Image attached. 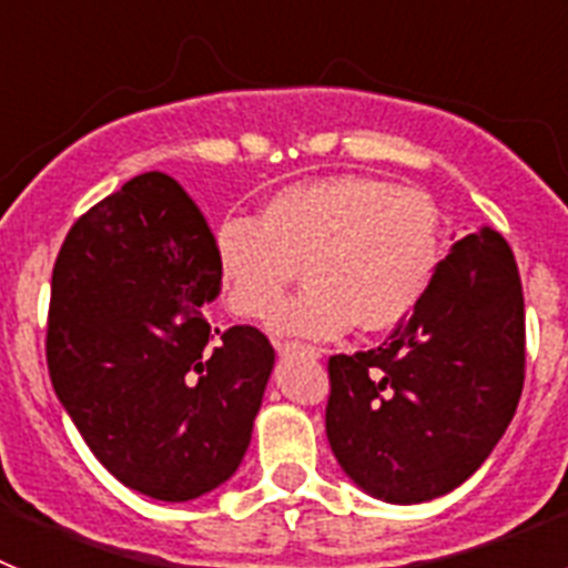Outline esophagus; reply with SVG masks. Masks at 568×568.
<instances>
[{"instance_id":"esophagus-1","label":"esophagus","mask_w":568,"mask_h":568,"mask_svg":"<svg viewBox=\"0 0 568 568\" xmlns=\"http://www.w3.org/2000/svg\"><path fill=\"white\" fill-rule=\"evenodd\" d=\"M278 355H310V358H318L321 349L318 346H310V344H298V341H278L275 344Z\"/></svg>"}]
</instances>
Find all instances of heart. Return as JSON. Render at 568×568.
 Listing matches in <instances>:
<instances>
[{"instance_id": "1", "label": "heart", "mask_w": 568, "mask_h": 568, "mask_svg": "<svg viewBox=\"0 0 568 568\" xmlns=\"http://www.w3.org/2000/svg\"><path fill=\"white\" fill-rule=\"evenodd\" d=\"M213 255L224 304L241 318L273 315L301 266L308 287L275 314V333L333 338L353 321L361 333H384L433 284L440 222L418 190L327 175L275 190L255 219H227Z\"/></svg>"}]
</instances>
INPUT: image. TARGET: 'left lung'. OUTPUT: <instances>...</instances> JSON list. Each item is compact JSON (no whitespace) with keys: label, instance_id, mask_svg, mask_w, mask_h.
<instances>
[{"label":"left lung","instance_id":"8db88e82","mask_svg":"<svg viewBox=\"0 0 568 568\" xmlns=\"http://www.w3.org/2000/svg\"><path fill=\"white\" fill-rule=\"evenodd\" d=\"M524 366L518 264L498 230L480 227L455 241L389 341L329 358L327 438L341 469L389 504L453 491L506 433Z\"/></svg>","mask_w":568,"mask_h":568}]
</instances>
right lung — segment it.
<instances>
[{
  "label": "right lung",
  "instance_id": "1",
  "mask_svg": "<svg viewBox=\"0 0 568 568\" xmlns=\"http://www.w3.org/2000/svg\"><path fill=\"white\" fill-rule=\"evenodd\" d=\"M213 239L153 170L79 215L50 281L53 389L104 469L155 500H193L239 469L275 364L261 329L210 327Z\"/></svg>",
  "mask_w": 568,
  "mask_h": 568
}]
</instances>
